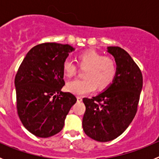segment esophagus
Segmentation results:
<instances>
[{"mask_svg":"<svg viewBox=\"0 0 159 159\" xmlns=\"http://www.w3.org/2000/svg\"><path fill=\"white\" fill-rule=\"evenodd\" d=\"M77 101H78V102H82V100H83V99H82V97H80V96H77Z\"/></svg>","mask_w":159,"mask_h":159,"instance_id":"34e87169","label":"esophagus"}]
</instances>
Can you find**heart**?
<instances>
[{"label": "heart", "mask_w": 159, "mask_h": 159, "mask_svg": "<svg viewBox=\"0 0 159 159\" xmlns=\"http://www.w3.org/2000/svg\"><path fill=\"white\" fill-rule=\"evenodd\" d=\"M80 67L86 68L83 80H75L68 82L66 89L69 92L78 95L91 93L95 89L99 91L106 89L116 78L117 64L111 57H104L102 53L95 50L84 52L78 56ZM63 71L67 77L76 74L77 66L70 60L63 63Z\"/></svg>", "instance_id": "1"}]
</instances>
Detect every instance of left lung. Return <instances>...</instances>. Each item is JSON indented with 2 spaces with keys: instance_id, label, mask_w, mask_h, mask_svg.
<instances>
[{
  "instance_id": "8db88e82",
  "label": "left lung",
  "mask_w": 159,
  "mask_h": 159,
  "mask_svg": "<svg viewBox=\"0 0 159 159\" xmlns=\"http://www.w3.org/2000/svg\"><path fill=\"white\" fill-rule=\"evenodd\" d=\"M117 64L110 86L92 99L84 98L85 134L98 142H109L122 134L137 112L143 88V75L130 55L119 47H107Z\"/></svg>"
}]
</instances>
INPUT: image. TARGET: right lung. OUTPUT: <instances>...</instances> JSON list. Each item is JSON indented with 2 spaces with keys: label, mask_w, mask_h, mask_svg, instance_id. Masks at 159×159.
I'll return each instance as SVG.
<instances>
[{
  "label": "right lung",
  "mask_w": 159,
  "mask_h": 159,
  "mask_svg": "<svg viewBox=\"0 0 159 159\" xmlns=\"http://www.w3.org/2000/svg\"><path fill=\"white\" fill-rule=\"evenodd\" d=\"M75 50L69 44L43 43L32 48L15 77L16 108L24 127L32 134L48 138L62 130L76 98L61 92L63 63Z\"/></svg>",
  "instance_id": "right-lung-1"
}]
</instances>
